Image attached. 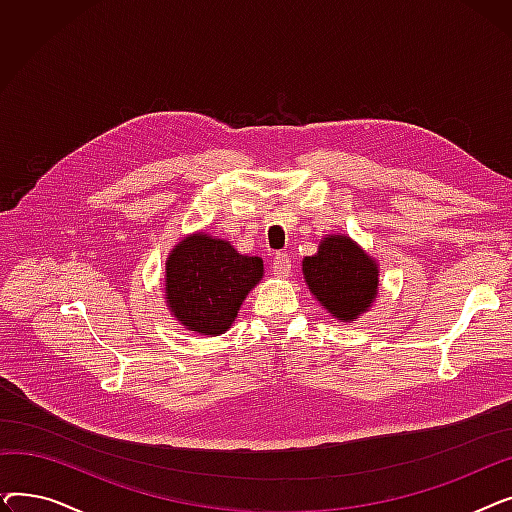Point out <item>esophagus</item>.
I'll use <instances>...</instances> for the list:
<instances>
[{"instance_id": "1", "label": "esophagus", "mask_w": 512, "mask_h": 512, "mask_svg": "<svg viewBox=\"0 0 512 512\" xmlns=\"http://www.w3.org/2000/svg\"><path fill=\"white\" fill-rule=\"evenodd\" d=\"M274 276L276 278H288L290 276V259L286 253H278L274 257Z\"/></svg>"}]
</instances>
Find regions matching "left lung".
<instances>
[{"instance_id":"1","label":"left lung","mask_w":512,"mask_h":512,"mask_svg":"<svg viewBox=\"0 0 512 512\" xmlns=\"http://www.w3.org/2000/svg\"><path fill=\"white\" fill-rule=\"evenodd\" d=\"M309 292L334 319L351 324L380 294V263L346 234H326L317 253L303 259Z\"/></svg>"}]
</instances>
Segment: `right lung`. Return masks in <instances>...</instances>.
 <instances>
[{
	"label": "right lung",
	"mask_w": 512,
	"mask_h": 512,
	"mask_svg": "<svg viewBox=\"0 0 512 512\" xmlns=\"http://www.w3.org/2000/svg\"><path fill=\"white\" fill-rule=\"evenodd\" d=\"M263 274L261 257L240 255L224 238L193 232L168 253L164 299L188 332L220 336L230 330Z\"/></svg>",
	"instance_id": "1"
}]
</instances>
